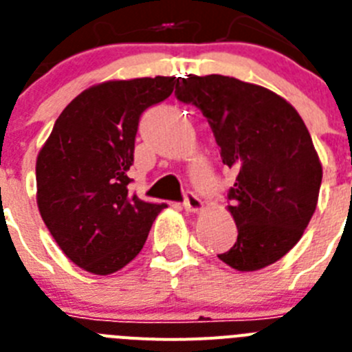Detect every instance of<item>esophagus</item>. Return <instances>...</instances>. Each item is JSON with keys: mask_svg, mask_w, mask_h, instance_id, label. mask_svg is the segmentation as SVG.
Segmentation results:
<instances>
[{"mask_svg": "<svg viewBox=\"0 0 352 352\" xmlns=\"http://www.w3.org/2000/svg\"><path fill=\"white\" fill-rule=\"evenodd\" d=\"M184 207L189 212H201V210H204V201H201L195 193H186Z\"/></svg>", "mask_w": 352, "mask_h": 352, "instance_id": "esophagus-1", "label": "esophagus"}]
</instances>
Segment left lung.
<instances>
[{"label":"left lung","instance_id":"8db88e82","mask_svg":"<svg viewBox=\"0 0 352 352\" xmlns=\"http://www.w3.org/2000/svg\"><path fill=\"white\" fill-rule=\"evenodd\" d=\"M177 99L209 120L223 164L237 172L230 189L237 241L219 261L252 273L294 248L316 212L322 164L303 118L283 97L230 76L177 79Z\"/></svg>","mask_w":352,"mask_h":352}]
</instances>
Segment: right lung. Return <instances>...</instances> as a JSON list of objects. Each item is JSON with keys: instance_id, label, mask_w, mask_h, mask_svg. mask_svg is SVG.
I'll list each match as a JSON object with an SVG mask.
<instances>
[{"instance_id": "right-lung-1", "label": "right lung", "mask_w": 352, "mask_h": 352, "mask_svg": "<svg viewBox=\"0 0 352 352\" xmlns=\"http://www.w3.org/2000/svg\"><path fill=\"white\" fill-rule=\"evenodd\" d=\"M175 78L111 79L67 104L36 155V206L67 258L91 274L117 273L142 252L155 216L129 191L140 115L172 96Z\"/></svg>"}]
</instances>
